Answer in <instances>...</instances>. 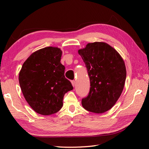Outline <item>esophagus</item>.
Returning <instances> with one entry per match:
<instances>
[{
	"mask_svg": "<svg viewBox=\"0 0 149 149\" xmlns=\"http://www.w3.org/2000/svg\"><path fill=\"white\" fill-rule=\"evenodd\" d=\"M72 84L73 86H74L75 85V81H72Z\"/></svg>",
	"mask_w": 149,
	"mask_h": 149,
	"instance_id": "obj_1",
	"label": "esophagus"
}]
</instances>
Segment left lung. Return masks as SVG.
<instances>
[{
    "label": "left lung",
    "instance_id": "left-lung-1",
    "mask_svg": "<svg viewBox=\"0 0 149 149\" xmlns=\"http://www.w3.org/2000/svg\"><path fill=\"white\" fill-rule=\"evenodd\" d=\"M90 80L88 95L82 99L85 109L103 113L115 105L121 95L126 79L124 61L116 50L104 42L88 43L78 50Z\"/></svg>",
    "mask_w": 149,
    "mask_h": 149
}]
</instances>
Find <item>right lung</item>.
I'll return each instance as SVG.
<instances>
[{"instance_id":"1","label":"right lung","mask_w":149,"mask_h":149,"mask_svg":"<svg viewBox=\"0 0 149 149\" xmlns=\"http://www.w3.org/2000/svg\"><path fill=\"white\" fill-rule=\"evenodd\" d=\"M61 50L47 47L33 52L24 63L19 83L25 99L34 111L50 115L61 109L65 94L73 86L65 77Z\"/></svg>"}]
</instances>
